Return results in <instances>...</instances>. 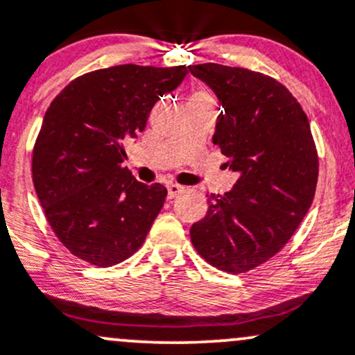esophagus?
Instances as JSON below:
<instances>
[{"label": "esophagus", "mask_w": 355, "mask_h": 355, "mask_svg": "<svg viewBox=\"0 0 355 355\" xmlns=\"http://www.w3.org/2000/svg\"><path fill=\"white\" fill-rule=\"evenodd\" d=\"M166 189H168V197L170 198L180 196V193L184 192V187L178 185V184H168V185H166Z\"/></svg>", "instance_id": "obj_1"}]
</instances>
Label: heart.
I'll list each match as a JSON object with an SVG mask.
<instances>
[{"label":"heart","instance_id":"obj_1","mask_svg":"<svg viewBox=\"0 0 355 355\" xmlns=\"http://www.w3.org/2000/svg\"><path fill=\"white\" fill-rule=\"evenodd\" d=\"M192 99H202V101H214L212 99V96L209 94V92H205V91H198V92H196V94H193V97Z\"/></svg>","mask_w":355,"mask_h":355}]
</instances>
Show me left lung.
I'll return each instance as SVG.
<instances>
[{
	"label": "left lung",
	"instance_id": "left-lung-1",
	"mask_svg": "<svg viewBox=\"0 0 355 355\" xmlns=\"http://www.w3.org/2000/svg\"><path fill=\"white\" fill-rule=\"evenodd\" d=\"M189 70L219 97L214 143L239 173L231 192L207 196L190 239L210 266L239 275L278 254L309 212L317 146L303 107L272 77L210 62Z\"/></svg>",
	"mask_w": 355,
	"mask_h": 355
}]
</instances>
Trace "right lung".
<instances>
[{
    "label": "right lung",
    "mask_w": 355,
    "mask_h": 355,
    "mask_svg": "<svg viewBox=\"0 0 355 355\" xmlns=\"http://www.w3.org/2000/svg\"><path fill=\"white\" fill-rule=\"evenodd\" d=\"M187 67L124 64L76 77L50 103L35 139L32 178L53 234L76 258L109 268L145 243L165 204L162 184L123 165L124 143L146 126Z\"/></svg>",
    "instance_id": "1"
}]
</instances>
